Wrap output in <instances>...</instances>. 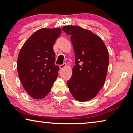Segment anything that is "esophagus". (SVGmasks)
<instances>
[{"label":"esophagus","instance_id":"obj_1","mask_svg":"<svg viewBox=\"0 0 133 133\" xmlns=\"http://www.w3.org/2000/svg\"><path fill=\"white\" fill-rule=\"evenodd\" d=\"M66 66V63H63V64H62V65H59V67H60V69H61V70H62L63 68H64L65 66Z\"/></svg>","mask_w":133,"mask_h":133}]
</instances>
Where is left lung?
<instances>
[{
  "label": "left lung",
  "instance_id": "8db88e82",
  "mask_svg": "<svg viewBox=\"0 0 133 133\" xmlns=\"http://www.w3.org/2000/svg\"><path fill=\"white\" fill-rule=\"evenodd\" d=\"M62 29L71 36L75 52L72 77L67 81L68 88L77 101H90L104 85L109 63L108 50L101 38L90 30L72 25Z\"/></svg>",
  "mask_w": 133,
  "mask_h": 133
}]
</instances>
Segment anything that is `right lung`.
I'll list each match as a JSON object with an SVG mask.
<instances>
[{"label": "right lung", "instance_id": "right-lung-1", "mask_svg": "<svg viewBox=\"0 0 133 133\" xmlns=\"http://www.w3.org/2000/svg\"><path fill=\"white\" fill-rule=\"evenodd\" d=\"M61 32L59 28L37 30L19 52L18 75L27 93L35 99L45 97L57 77L59 66L55 65L53 45Z\"/></svg>", "mask_w": 133, "mask_h": 133}]
</instances>
